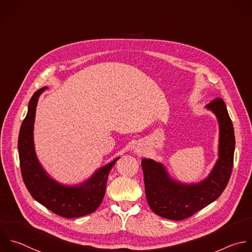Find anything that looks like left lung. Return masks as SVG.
<instances>
[{"instance_id":"left-lung-1","label":"left lung","mask_w":252,"mask_h":252,"mask_svg":"<svg viewBox=\"0 0 252 252\" xmlns=\"http://www.w3.org/2000/svg\"><path fill=\"white\" fill-rule=\"evenodd\" d=\"M206 108L216 115L220 126L219 159L206 179L197 184H183L173 180L163 164L152 159L141 160L147 203L162 218L181 220L193 216L217 200L229 181L235 146L233 126L222 99L213 100Z\"/></svg>"}]
</instances>
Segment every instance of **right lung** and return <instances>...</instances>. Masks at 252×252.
<instances>
[{
	"label": "right lung",
	"mask_w": 252,
	"mask_h": 252,
	"mask_svg": "<svg viewBox=\"0 0 252 252\" xmlns=\"http://www.w3.org/2000/svg\"><path fill=\"white\" fill-rule=\"evenodd\" d=\"M46 87L36 91L29 103V110L19 134V156L24 182L34 200L63 218L72 219L94 213L106 193L108 176L120 157L98 169L82 184L64 186L48 176L40 165L33 143V124L39 96Z\"/></svg>",
	"instance_id": "right-lung-1"
}]
</instances>
